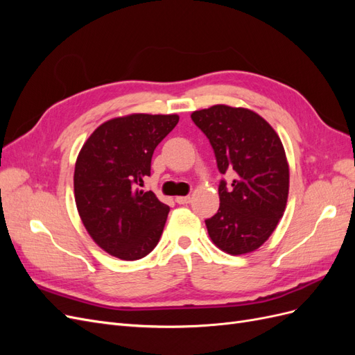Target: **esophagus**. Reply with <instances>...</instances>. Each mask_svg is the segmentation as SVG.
Listing matches in <instances>:
<instances>
[{"label":"esophagus","mask_w":355,"mask_h":355,"mask_svg":"<svg viewBox=\"0 0 355 355\" xmlns=\"http://www.w3.org/2000/svg\"><path fill=\"white\" fill-rule=\"evenodd\" d=\"M175 201L178 202V204H188L189 201H191V198L187 196V197H182V196H179V197H176L175 198Z\"/></svg>","instance_id":"34e87169"}]
</instances>
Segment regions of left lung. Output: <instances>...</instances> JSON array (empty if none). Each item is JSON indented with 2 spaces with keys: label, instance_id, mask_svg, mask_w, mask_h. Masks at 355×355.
<instances>
[{
  "label": "left lung",
  "instance_id": "left-lung-1",
  "mask_svg": "<svg viewBox=\"0 0 355 355\" xmlns=\"http://www.w3.org/2000/svg\"><path fill=\"white\" fill-rule=\"evenodd\" d=\"M192 121L207 136L222 175L220 206L206 220L211 241L225 253H250L271 237L288 197V163L280 136L250 110L214 105L194 111Z\"/></svg>",
  "mask_w": 355,
  "mask_h": 355
}]
</instances>
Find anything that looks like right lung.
Returning a JSON list of instances; mask_svg holds the SVG:
<instances>
[{
	"label": "right lung",
	"mask_w": 355,
	"mask_h": 355,
	"mask_svg": "<svg viewBox=\"0 0 355 355\" xmlns=\"http://www.w3.org/2000/svg\"><path fill=\"white\" fill-rule=\"evenodd\" d=\"M178 121L176 114L112 118L96 128L77 157L80 218L93 241L118 259H142L163 234L170 207L137 187L151 175L154 149Z\"/></svg>",
	"instance_id": "obj_1"
}]
</instances>
